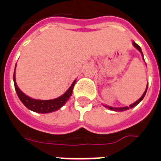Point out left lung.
I'll list each match as a JSON object with an SVG mask.
<instances>
[{
  "instance_id": "8db88e82",
  "label": "left lung",
  "mask_w": 161,
  "mask_h": 161,
  "mask_svg": "<svg viewBox=\"0 0 161 161\" xmlns=\"http://www.w3.org/2000/svg\"><path fill=\"white\" fill-rule=\"evenodd\" d=\"M133 46H134V47H136V49H138V50H139V51L141 52V53H142V55L143 56V53H142V49H141L140 46H139V45L136 44V42H133ZM143 59H144V58H143ZM147 87H148V85H147V89H146V90H145V92H144V94H143V95H142V96L141 97L140 99H138L137 101H136L134 103H132V104H131V105H130L129 107H124V108H112V107H108V106H105V107L108 108H109V109H111V110H114V111H125V110L129 109L130 108H132V107H134V106L137 105L138 103H140V102L142 101V100L143 98H144L145 95H146V93H147Z\"/></svg>"
}]
</instances>
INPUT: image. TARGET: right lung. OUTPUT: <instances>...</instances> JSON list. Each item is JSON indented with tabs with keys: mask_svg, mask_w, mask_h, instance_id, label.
<instances>
[{
	"mask_svg": "<svg viewBox=\"0 0 161 161\" xmlns=\"http://www.w3.org/2000/svg\"><path fill=\"white\" fill-rule=\"evenodd\" d=\"M75 80L73 82L71 87L67 90V91L65 93L64 95L58 97L57 99H50V100H39V99H32L30 97L27 96L18 88L16 82H15V77H14V88H15V90H16L19 99H20V101L29 109L36 113H40V114H47V113L53 112V111L59 109L60 108L64 105L65 103H66V101L68 100L69 98L72 95V90L73 88H74V86H75Z\"/></svg>",
	"mask_w": 161,
	"mask_h": 161,
	"instance_id": "add662e5",
	"label": "right lung"
}]
</instances>
